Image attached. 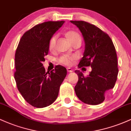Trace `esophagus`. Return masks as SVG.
<instances>
[{"label":"esophagus","mask_w":131,"mask_h":131,"mask_svg":"<svg viewBox=\"0 0 131 131\" xmlns=\"http://www.w3.org/2000/svg\"><path fill=\"white\" fill-rule=\"evenodd\" d=\"M67 71L68 72H70V73H72V72H73V70L72 68H68Z\"/></svg>","instance_id":"esophagus-1"}]
</instances>
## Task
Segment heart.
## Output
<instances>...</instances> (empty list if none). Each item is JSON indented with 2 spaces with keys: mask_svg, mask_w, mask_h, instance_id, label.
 <instances>
[{
  "mask_svg": "<svg viewBox=\"0 0 131 131\" xmlns=\"http://www.w3.org/2000/svg\"><path fill=\"white\" fill-rule=\"evenodd\" d=\"M66 36L68 39L71 42L73 43L78 40H81V36L78 32L74 31H69L66 33ZM57 39V36L53 35L50 38L49 43V49L50 50H53L55 49L56 41ZM76 59V57L69 56V55H64L61 57L59 59V62L67 66H71L73 64V61Z\"/></svg>",
  "mask_w": 131,
  "mask_h": 131,
  "instance_id": "b5f03b06",
  "label": "heart"
}]
</instances>
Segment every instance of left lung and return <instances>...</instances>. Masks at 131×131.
Masks as SVG:
<instances>
[{"label":"left lung","instance_id":"8db88e82","mask_svg":"<svg viewBox=\"0 0 131 131\" xmlns=\"http://www.w3.org/2000/svg\"><path fill=\"white\" fill-rule=\"evenodd\" d=\"M70 22L80 30L85 43L83 57L78 67L92 68L88 76L79 70L75 71L78 76L75 92L84 103L99 105L104 101L116 81L118 68L115 47L109 36L94 25L83 21Z\"/></svg>","mask_w":131,"mask_h":131}]
</instances>
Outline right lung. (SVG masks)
Returning <instances> with one entry per match:
<instances>
[{
  "instance_id": "right-lung-1",
  "label": "right lung",
  "mask_w": 131,
  "mask_h": 131,
  "mask_svg": "<svg viewBox=\"0 0 131 131\" xmlns=\"http://www.w3.org/2000/svg\"><path fill=\"white\" fill-rule=\"evenodd\" d=\"M64 23L47 21L36 25L23 34L16 49L14 76L17 88L34 107L43 108L53 103L67 76V69L62 66L46 73L42 64L49 53V40Z\"/></svg>"
}]
</instances>
